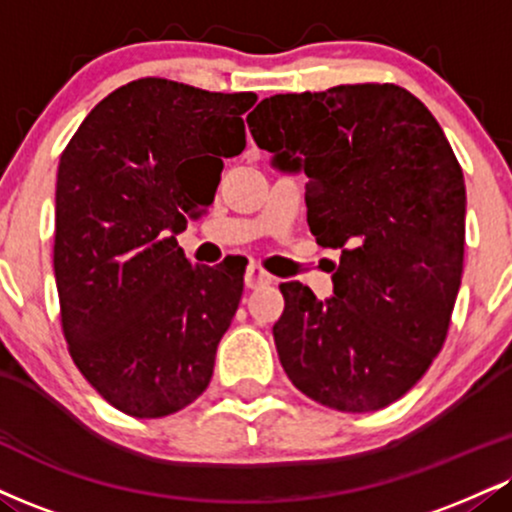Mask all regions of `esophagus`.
<instances>
[{"instance_id":"esophagus-1","label":"esophagus","mask_w":512,"mask_h":512,"mask_svg":"<svg viewBox=\"0 0 512 512\" xmlns=\"http://www.w3.org/2000/svg\"><path fill=\"white\" fill-rule=\"evenodd\" d=\"M272 281H274V276L264 272V269L257 267V264H248V269H245V286H248V288L269 286Z\"/></svg>"}]
</instances>
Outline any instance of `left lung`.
Masks as SVG:
<instances>
[{"label": "left lung", "mask_w": 512, "mask_h": 512, "mask_svg": "<svg viewBox=\"0 0 512 512\" xmlns=\"http://www.w3.org/2000/svg\"><path fill=\"white\" fill-rule=\"evenodd\" d=\"M248 126L274 166L305 171L312 236L341 250L329 300L279 286L281 365L326 408H386L446 341L463 279V169L432 112L393 83L267 97Z\"/></svg>", "instance_id": "8db88e82"}]
</instances>
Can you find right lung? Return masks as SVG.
<instances>
[{"label": "right lung", "instance_id": "right-lung-1", "mask_svg": "<svg viewBox=\"0 0 512 512\" xmlns=\"http://www.w3.org/2000/svg\"><path fill=\"white\" fill-rule=\"evenodd\" d=\"M255 102L140 78L104 97L61 152V329L80 374L126 415H174L212 379L243 274L190 264L176 236L212 205Z\"/></svg>", "mask_w": 512, "mask_h": 512}]
</instances>
